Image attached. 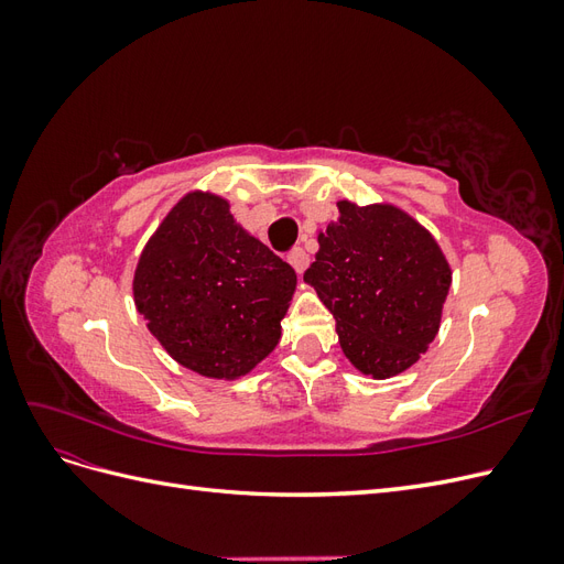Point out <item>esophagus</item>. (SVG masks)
Instances as JSON below:
<instances>
[{"instance_id": "esophagus-1", "label": "esophagus", "mask_w": 564, "mask_h": 564, "mask_svg": "<svg viewBox=\"0 0 564 564\" xmlns=\"http://www.w3.org/2000/svg\"><path fill=\"white\" fill-rule=\"evenodd\" d=\"M286 261L292 263V268L299 272V275H303V270L308 268V253H305L301 247H296L292 253L286 256Z\"/></svg>"}]
</instances>
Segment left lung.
<instances>
[{
  "mask_svg": "<svg viewBox=\"0 0 564 564\" xmlns=\"http://www.w3.org/2000/svg\"><path fill=\"white\" fill-rule=\"evenodd\" d=\"M336 207L303 280L334 315L350 365L379 381L398 377L440 332L452 268L435 237L395 204Z\"/></svg>",
  "mask_w": 564,
  "mask_h": 564,
  "instance_id": "8db88e82",
  "label": "left lung"
}]
</instances>
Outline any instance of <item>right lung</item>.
I'll return each mask as SVG.
<instances>
[{
	"label": "right lung",
	"mask_w": 564,
	"mask_h": 564,
	"mask_svg": "<svg viewBox=\"0 0 564 564\" xmlns=\"http://www.w3.org/2000/svg\"><path fill=\"white\" fill-rule=\"evenodd\" d=\"M131 289L178 365L235 381L280 344L296 272L237 224L226 197L191 191L150 235Z\"/></svg>",
	"instance_id": "1"
}]
</instances>
